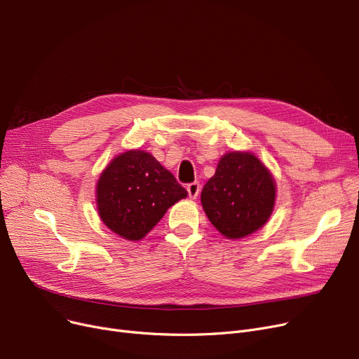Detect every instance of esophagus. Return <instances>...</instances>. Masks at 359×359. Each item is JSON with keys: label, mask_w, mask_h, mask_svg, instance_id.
<instances>
[{"label": "esophagus", "mask_w": 359, "mask_h": 359, "mask_svg": "<svg viewBox=\"0 0 359 359\" xmlns=\"http://www.w3.org/2000/svg\"><path fill=\"white\" fill-rule=\"evenodd\" d=\"M187 191H188L189 198L196 200V198H197V196L200 194V184H198V182H191V184H188V185H187Z\"/></svg>", "instance_id": "esophagus-1"}]
</instances>
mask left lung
I'll list each match as a JSON object with an SVG mask.
<instances>
[{
  "mask_svg": "<svg viewBox=\"0 0 359 359\" xmlns=\"http://www.w3.org/2000/svg\"><path fill=\"white\" fill-rule=\"evenodd\" d=\"M277 185L268 168L252 152H227L201 191L212 224L227 239H241L261 229L276 205Z\"/></svg>",
  "mask_w": 359,
  "mask_h": 359,
  "instance_id": "8db88e82",
  "label": "left lung"
}]
</instances>
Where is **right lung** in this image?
I'll return each mask as SVG.
<instances>
[{
    "label": "right lung",
    "mask_w": 359,
    "mask_h": 359,
    "mask_svg": "<svg viewBox=\"0 0 359 359\" xmlns=\"http://www.w3.org/2000/svg\"><path fill=\"white\" fill-rule=\"evenodd\" d=\"M95 194L102 223L132 242L143 239L168 208L188 196L154 155L140 149L126 151L105 166Z\"/></svg>",
    "instance_id": "1"
}]
</instances>
